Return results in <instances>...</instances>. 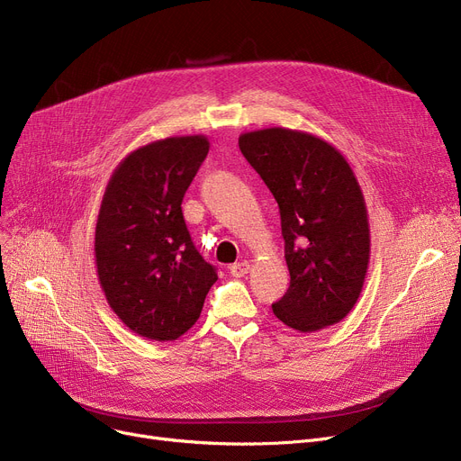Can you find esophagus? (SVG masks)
I'll use <instances>...</instances> for the list:
<instances>
[{
  "mask_svg": "<svg viewBox=\"0 0 461 461\" xmlns=\"http://www.w3.org/2000/svg\"><path fill=\"white\" fill-rule=\"evenodd\" d=\"M230 271H231V275H233V276L240 278V276H245V275H249V273H250V263H249V261H239V263H233Z\"/></svg>",
  "mask_w": 461,
  "mask_h": 461,
  "instance_id": "1",
  "label": "esophagus"
}]
</instances>
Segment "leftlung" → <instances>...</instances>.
<instances>
[{"label": "left lung", "mask_w": 461, "mask_h": 461, "mask_svg": "<svg viewBox=\"0 0 461 461\" xmlns=\"http://www.w3.org/2000/svg\"><path fill=\"white\" fill-rule=\"evenodd\" d=\"M239 149L280 209L292 282L275 316L299 332L340 323L370 263L368 211L353 167L323 138L284 127L243 132Z\"/></svg>", "instance_id": "left-lung-1"}]
</instances>
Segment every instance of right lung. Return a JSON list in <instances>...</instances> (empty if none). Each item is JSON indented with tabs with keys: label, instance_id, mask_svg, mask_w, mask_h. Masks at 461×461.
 <instances>
[{
	"label": "right lung",
	"instance_id": "add662e5",
	"mask_svg": "<svg viewBox=\"0 0 461 461\" xmlns=\"http://www.w3.org/2000/svg\"><path fill=\"white\" fill-rule=\"evenodd\" d=\"M207 153L203 134L155 140L121 160L104 190L96 276L115 316L148 340H177L198 321L218 280L194 249L181 211Z\"/></svg>",
	"mask_w": 461,
	"mask_h": 461
}]
</instances>
